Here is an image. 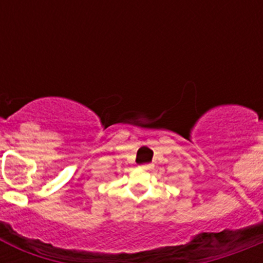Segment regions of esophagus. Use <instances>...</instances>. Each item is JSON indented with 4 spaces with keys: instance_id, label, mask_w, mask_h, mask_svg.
<instances>
[{
    "instance_id": "1",
    "label": "esophagus",
    "mask_w": 263,
    "mask_h": 263,
    "mask_svg": "<svg viewBox=\"0 0 263 263\" xmlns=\"http://www.w3.org/2000/svg\"><path fill=\"white\" fill-rule=\"evenodd\" d=\"M152 167H153L152 163H146V164H142V166H141V168H142V170H150Z\"/></svg>"
}]
</instances>
